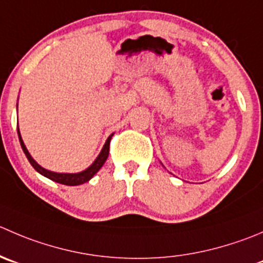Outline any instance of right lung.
I'll return each mask as SVG.
<instances>
[{"instance_id": "add662e5", "label": "right lung", "mask_w": 263, "mask_h": 263, "mask_svg": "<svg viewBox=\"0 0 263 263\" xmlns=\"http://www.w3.org/2000/svg\"><path fill=\"white\" fill-rule=\"evenodd\" d=\"M17 135H19V141H20V145H22L23 152H24V154L27 155L28 160H29L30 164L33 165V168H34L37 172H40L41 175L45 176V177L50 178V180L55 181V182L63 183V185H68V186L81 185V183L87 182L88 180H91V178L93 177V175H95V173L98 172L101 167H103V164L105 163L106 158H108L109 146H110V140H111V136H113V135H110V136L108 137V140H106L103 150H101L100 155L96 158L95 162H93L92 164H91L86 171H83V172H80V173H56V172H51V171L45 170V168L41 167L40 164H37V162H35V160L30 157L29 153H28L27 147H25L24 142H23V140H22V136H20L19 128H17Z\"/></svg>"}]
</instances>
